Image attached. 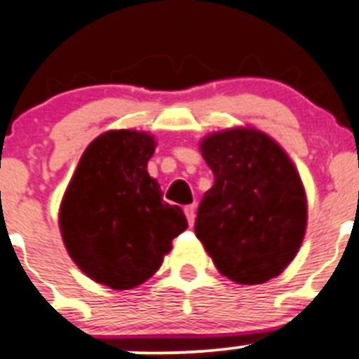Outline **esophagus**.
Masks as SVG:
<instances>
[{
	"label": "esophagus",
	"instance_id": "obj_1",
	"mask_svg": "<svg viewBox=\"0 0 359 359\" xmlns=\"http://www.w3.org/2000/svg\"><path fill=\"white\" fill-rule=\"evenodd\" d=\"M185 215H187V220H189V225L192 227L194 222H196V206H194V204L185 206Z\"/></svg>",
	"mask_w": 359,
	"mask_h": 359
}]
</instances>
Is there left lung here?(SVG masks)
<instances>
[{
    "label": "left lung",
    "mask_w": 359,
    "mask_h": 359,
    "mask_svg": "<svg viewBox=\"0 0 359 359\" xmlns=\"http://www.w3.org/2000/svg\"><path fill=\"white\" fill-rule=\"evenodd\" d=\"M215 183L199 204L196 236L224 276L264 284L298 254L306 194L284 148L254 126L206 135L199 144Z\"/></svg>",
    "instance_id": "obj_1"
}]
</instances>
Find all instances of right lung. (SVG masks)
<instances>
[{"label":"right lung","mask_w":359,"mask_h":359,"mask_svg":"<svg viewBox=\"0 0 359 359\" xmlns=\"http://www.w3.org/2000/svg\"><path fill=\"white\" fill-rule=\"evenodd\" d=\"M156 142L148 132L109 130L90 142L60 206V231L72 261L116 291L151 278L189 227L182 208L163 203L148 174Z\"/></svg>","instance_id":"right-lung-1"}]
</instances>
